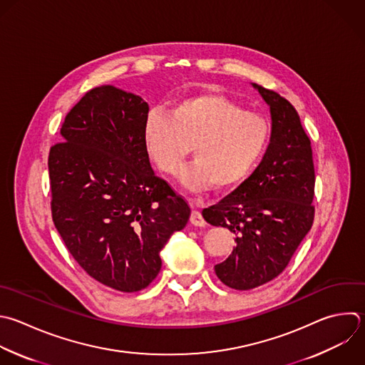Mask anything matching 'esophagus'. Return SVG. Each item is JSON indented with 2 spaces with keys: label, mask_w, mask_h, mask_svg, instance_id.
<instances>
[{
  "label": "esophagus",
  "mask_w": 365,
  "mask_h": 365,
  "mask_svg": "<svg viewBox=\"0 0 365 365\" xmlns=\"http://www.w3.org/2000/svg\"><path fill=\"white\" fill-rule=\"evenodd\" d=\"M190 222L192 224V225H195V227H205V220H204V217L201 215V212L200 211H192L191 212V217H190Z\"/></svg>",
  "instance_id": "obj_1"
}]
</instances>
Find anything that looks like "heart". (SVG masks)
Listing matches in <instances>:
<instances>
[{"label":"heart","mask_w":365,"mask_h":365,"mask_svg":"<svg viewBox=\"0 0 365 365\" xmlns=\"http://www.w3.org/2000/svg\"><path fill=\"white\" fill-rule=\"evenodd\" d=\"M269 137L264 117L245 111L217 93H200L174 101L167 113H151L143 143L158 170L175 175L192 145L195 161L181 174L194 192L240 185L258 164Z\"/></svg>","instance_id":"b5f03b06"}]
</instances>
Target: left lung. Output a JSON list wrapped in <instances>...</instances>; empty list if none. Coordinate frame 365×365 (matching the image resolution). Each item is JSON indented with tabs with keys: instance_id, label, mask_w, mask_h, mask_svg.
I'll use <instances>...</instances> for the list:
<instances>
[{
	"instance_id": "left-lung-1",
	"label": "left lung",
	"mask_w": 365,
	"mask_h": 365,
	"mask_svg": "<svg viewBox=\"0 0 365 365\" xmlns=\"http://www.w3.org/2000/svg\"><path fill=\"white\" fill-rule=\"evenodd\" d=\"M251 86L269 108V144L235 191L202 210L208 224L235 234L237 245L214 269L225 285L240 291L279 275L314 220L312 151L298 113L279 94Z\"/></svg>"
}]
</instances>
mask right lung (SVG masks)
Listing matches in <instances>:
<instances>
[{"label": "right lung", "instance_id": "1", "mask_svg": "<svg viewBox=\"0 0 365 365\" xmlns=\"http://www.w3.org/2000/svg\"><path fill=\"white\" fill-rule=\"evenodd\" d=\"M148 104L114 86L88 91L48 157L56 228L83 269L123 292L145 288L160 252L190 218L188 204L151 168L143 143Z\"/></svg>", "mask_w": 365, "mask_h": 365}]
</instances>
